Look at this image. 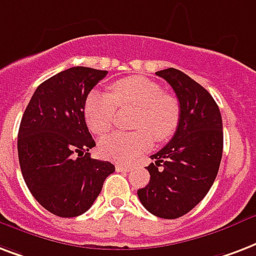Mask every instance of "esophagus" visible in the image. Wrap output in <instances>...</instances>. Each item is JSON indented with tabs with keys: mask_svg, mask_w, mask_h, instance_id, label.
<instances>
[{
	"mask_svg": "<svg viewBox=\"0 0 256 256\" xmlns=\"http://www.w3.org/2000/svg\"><path fill=\"white\" fill-rule=\"evenodd\" d=\"M116 172H128L132 169V165H126V164H116L115 166Z\"/></svg>",
	"mask_w": 256,
	"mask_h": 256,
	"instance_id": "esophagus-1",
	"label": "esophagus"
}]
</instances>
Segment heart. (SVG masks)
<instances>
[{
  "mask_svg": "<svg viewBox=\"0 0 256 256\" xmlns=\"http://www.w3.org/2000/svg\"><path fill=\"white\" fill-rule=\"evenodd\" d=\"M116 107H136L132 132H112L99 140L103 157L124 162L144 153L154 141L165 142L180 126L181 107L177 98L144 76H130L115 82L111 92L92 91L84 102V120L90 132L103 136L112 128Z\"/></svg>",
  "mask_w": 256,
  "mask_h": 256,
  "instance_id": "obj_1",
  "label": "heart"
}]
</instances>
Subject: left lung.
Returning a JSON list of instances; mask_svg holds the SVG:
<instances>
[{"instance_id":"1","label":"left lung","mask_w":256,"mask_h":256,"mask_svg":"<svg viewBox=\"0 0 256 256\" xmlns=\"http://www.w3.org/2000/svg\"><path fill=\"white\" fill-rule=\"evenodd\" d=\"M156 75L177 95L181 120L170 141L150 156L149 184L136 193L150 214L177 219L198 206L214 184L223 154V122L210 94L186 74L166 68Z\"/></svg>"}]
</instances>
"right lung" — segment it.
<instances>
[{
  "label": "right lung",
  "mask_w": 256,
  "mask_h": 256,
  "mask_svg": "<svg viewBox=\"0 0 256 256\" xmlns=\"http://www.w3.org/2000/svg\"><path fill=\"white\" fill-rule=\"evenodd\" d=\"M107 71L72 67L38 86L18 128V161L25 184L50 214L75 218L88 210L114 173L108 161L91 158L95 141L84 120L90 91Z\"/></svg>",
  "instance_id": "1"
}]
</instances>
